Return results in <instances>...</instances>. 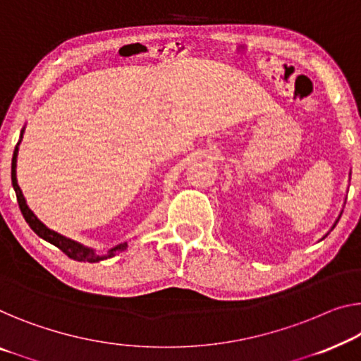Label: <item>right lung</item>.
Instances as JSON below:
<instances>
[{
	"instance_id": "obj_1",
	"label": "right lung",
	"mask_w": 361,
	"mask_h": 361,
	"mask_svg": "<svg viewBox=\"0 0 361 361\" xmlns=\"http://www.w3.org/2000/svg\"><path fill=\"white\" fill-rule=\"evenodd\" d=\"M16 157H18V147L14 149V154H13V164H11V180H13V188L16 191V197H18V202H19V209L20 212H23L25 222L29 224V227L34 230V232L43 238L48 243L55 245L56 248H60L64 255L68 257H71L74 261H87V262H97V261H102V259H106V257H113L118 252H121L123 250H126V243L123 245H118L115 248H111L110 251H106V255L100 256V255H95L92 250L85 248V246L76 243V241L69 240V238H64L63 235L53 232V230L47 228L45 225H43L39 219L35 217L34 212L30 211L29 207H27L25 204V199L23 196V191H20V188L18 185V180H16Z\"/></svg>"
}]
</instances>
